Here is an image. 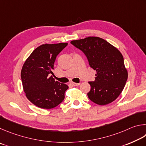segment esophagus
<instances>
[{"label": "esophagus", "mask_w": 146, "mask_h": 146, "mask_svg": "<svg viewBox=\"0 0 146 146\" xmlns=\"http://www.w3.org/2000/svg\"><path fill=\"white\" fill-rule=\"evenodd\" d=\"M70 84L72 86H79L80 85V83H74V82H71L70 83Z\"/></svg>", "instance_id": "obj_1"}]
</instances>
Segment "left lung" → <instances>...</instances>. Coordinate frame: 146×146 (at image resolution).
<instances>
[{
  "label": "left lung",
  "instance_id": "8db88e82",
  "mask_svg": "<svg viewBox=\"0 0 146 146\" xmlns=\"http://www.w3.org/2000/svg\"><path fill=\"white\" fill-rule=\"evenodd\" d=\"M70 43L83 51L97 72L96 80L88 82V98L99 105L114 101L123 90L128 76L121 52L99 37L88 36Z\"/></svg>",
  "mask_w": 146,
  "mask_h": 146
}]
</instances>
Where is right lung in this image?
<instances>
[{"label": "right lung", "mask_w": 146, "mask_h": 146, "mask_svg": "<svg viewBox=\"0 0 146 146\" xmlns=\"http://www.w3.org/2000/svg\"><path fill=\"white\" fill-rule=\"evenodd\" d=\"M67 45V43L41 45L23 65L21 79L25 96L40 108H55L65 98L68 86L55 81L50 74H52L56 56Z\"/></svg>", "instance_id": "obj_1"}]
</instances>
